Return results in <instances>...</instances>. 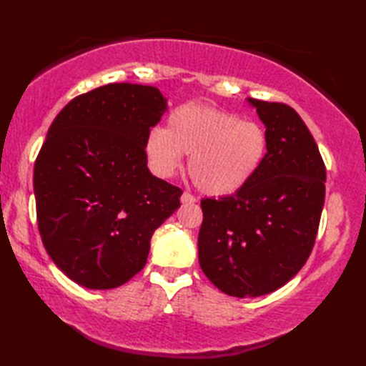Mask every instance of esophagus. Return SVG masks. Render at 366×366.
I'll return each instance as SVG.
<instances>
[{"label":"esophagus","instance_id":"esophagus-1","mask_svg":"<svg viewBox=\"0 0 366 366\" xmlns=\"http://www.w3.org/2000/svg\"><path fill=\"white\" fill-rule=\"evenodd\" d=\"M197 199L192 196L189 192H183L182 194V204H196Z\"/></svg>","mask_w":366,"mask_h":366}]
</instances>
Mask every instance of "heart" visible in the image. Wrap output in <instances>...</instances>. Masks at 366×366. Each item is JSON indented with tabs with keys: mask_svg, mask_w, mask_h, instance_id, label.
<instances>
[{
	"mask_svg": "<svg viewBox=\"0 0 366 366\" xmlns=\"http://www.w3.org/2000/svg\"><path fill=\"white\" fill-rule=\"evenodd\" d=\"M267 132L254 122L230 112L188 102L169 115L166 128L147 137L153 169L170 177L189 154L188 172L197 188L210 196H227L248 184L267 153Z\"/></svg>",
	"mask_w": 366,
	"mask_h": 366,
	"instance_id": "heart-1",
	"label": "heart"
}]
</instances>
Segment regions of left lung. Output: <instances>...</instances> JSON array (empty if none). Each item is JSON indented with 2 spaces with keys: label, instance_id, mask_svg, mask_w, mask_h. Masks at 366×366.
<instances>
[{
  "label": "left lung",
  "instance_id": "obj_1",
  "mask_svg": "<svg viewBox=\"0 0 366 366\" xmlns=\"http://www.w3.org/2000/svg\"><path fill=\"white\" fill-rule=\"evenodd\" d=\"M248 101L267 128L265 158L242 189L200 202V268L234 297L270 294L300 272L325 199V164L300 115L285 102Z\"/></svg>",
  "mask_w": 366,
  "mask_h": 366
}]
</instances>
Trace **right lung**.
Wrapping results in <instances>:
<instances>
[{"instance_id": "add662e5", "label": "right lung", "mask_w": 366, "mask_h": 366, "mask_svg": "<svg viewBox=\"0 0 366 366\" xmlns=\"http://www.w3.org/2000/svg\"><path fill=\"white\" fill-rule=\"evenodd\" d=\"M167 109L158 88L109 84L66 104L34 162L37 227L66 277L114 289L147 264L183 191L147 167L148 132Z\"/></svg>"}]
</instances>
